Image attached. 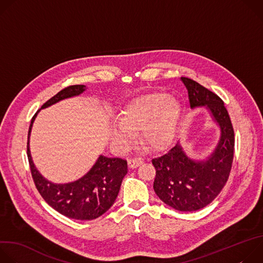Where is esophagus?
Masks as SVG:
<instances>
[{"mask_svg": "<svg viewBox=\"0 0 263 263\" xmlns=\"http://www.w3.org/2000/svg\"><path fill=\"white\" fill-rule=\"evenodd\" d=\"M142 162H143V160H142L141 157H134V158H131L128 163H129V166L131 168H135L138 165H140Z\"/></svg>", "mask_w": 263, "mask_h": 263, "instance_id": "esophagus-1", "label": "esophagus"}]
</instances>
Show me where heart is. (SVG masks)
Masks as SVG:
<instances>
[{
    "label": "heart",
    "instance_id": "heart-1",
    "mask_svg": "<svg viewBox=\"0 0 263 263\" xmlns=\"http://www.w3.org/2000/svg\"><path fill=\"white\" fill-rule=\"evenodd\" d=\"M180 104L166 93H146L129 102L121 112L120 121L111 128V136L122 146L128 145L133 132L141 131L143 142L161 148L173 138L180 119Z\"/></svg>",
    "mask_w": 263,
    "mask_h": 263
}]
</instances>
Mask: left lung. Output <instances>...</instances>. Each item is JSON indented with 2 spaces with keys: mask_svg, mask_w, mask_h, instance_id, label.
Here are the masks:
<instances>
[{
  "mask_svg": "<svg viewBox=\"0 0 263 263\" xmlns=\"http://www.w3.org/2000/svg\"><path fill=\"white\" fill-rule=\"evenodd\" d=\"M191 108L206 106L220 128L214 152L204 161L193 160L179 141L152 159L156 170L154 191L166 205L179 211H196L210 204L226 184L233 162L234 130L222 100L198 82L181 77Z\"/></svg>",
  "mask_w": 263,
  "mask_h": 263,
  "instance_id": "1",
  "label": "left lung"
}]
</instances>
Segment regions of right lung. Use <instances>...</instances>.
Masks as SVG:
<instances>
[{"mask_svg": "<svg viewBox=\"0 0 263 263\" xmlns=\"http://www.w3.org/2000/svg\"><path fill=\"white\" fill-rule=\"evenodd\" d=\"M85 88V85H69L47 101L42 108L49 107L63 99L78 96ZM39 111L31 120L27 141L29 165L37 191L52 208L69 218L90 220L101 216L114 205L119 195L122 181L128 173L127 160L101 155L92 168L81 179L67 184L49 182L34 166L29 148L31 128Z\"/></svg>", "mask_w": 263, "mask_h": 263, "instance_id": "add662e5", "label": "right lung"}]
</instances>
